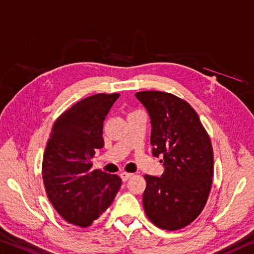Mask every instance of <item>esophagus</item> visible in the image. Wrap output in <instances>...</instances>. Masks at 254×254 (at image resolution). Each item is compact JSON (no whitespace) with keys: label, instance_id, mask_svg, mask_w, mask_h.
I'll return each instance as SVG.
<instances>
[{"label":"esophagus","instance_id":"34e87169","mask_svg":"<svg viewBox=\"0 0 254 254\" xmlns=\"http://www.w3.org/2000/svg\"><path fill=\"white\" fill-rule=\"evenodd\" d=\"M120 176H121V179H122V181L123 182H126V181H127L128 179L131 178L132 176V174L131 173H127V172H123V173H121L120 174Z\"/></svg>","mask_w":254,"mask_h":254}]
</instances>
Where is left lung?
I'll return each instance as SVG.
<instances>
[{
	"label": "left lung",
	"instance_id": "left-lung-1",
	"mask_svg": "<svg viewBox=\"0 0 254 254\" xmlns=\"http://www.w3.org/2000/svg\"><path fill=\"white\" fill-rule=\"evenodd\" d=\"M135 97L150 116L152 155L164 156L162 176L144 175V212L157 227L176 231L206 206L214 175L210 138L185 100L163 91H139Z\"/></svg>",
	"mask_w": 254,
	"mask_h": 254
}]
</instances>
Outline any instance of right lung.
I'll use <instances>...</instances> for the list:
<instances>
[{
    "mask_svg": "<svg viewBox=\"0 0 254 254\" xmlns=\"http://www.w3.org/2000/svg\"><path fill=\"white\" fill-rule=\"evenodd\" d=\"M119 94H97L80 100L55 121L43 158V181L59 215L88 227L111 206L122 180L91 170L90 159L103 148V126Z\"/></svg>",
    "mask_w": 254,
    "mask_h": 254,
    "instance_id": "1",
    "label": "right lung"
}]
</instances>
